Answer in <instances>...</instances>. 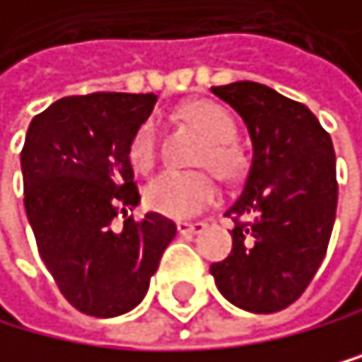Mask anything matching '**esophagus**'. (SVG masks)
Segmentation results:
<instances>
[{"instance_id": "1", "label": "esophagus", "mask_w": 362, "mask_h": 362, "mask_svg": "<svg viewBox=\"0 0 362 362\" xmlns=\"http://www.w3.org/2000/svg\"><path fill=\"white\" fill-rule=\"evenodd\" d=\"M207 228V223L203 221H194V223H189V221H177V233L182 235V237H192V235H200Z\"/></svg>"}]
</instances>
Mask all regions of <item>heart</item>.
<instances>
[{"label":"heart","mask_w":362,"mask_h":362,"mask_svg":"<svg viewBox=\"0 0 362 362\" xmlns=\"http://www.w3.org/2000/svg\"><path fill=\"white\" fill-rule=\"evenodd\" d=\"M185 118L194 123L207 136V144L200 148L198 164L212 166L218 175L235 177L244 166L242 153L233 144L237 134V125L233 116L223 107L214 102H194L185 111ZM157 157V123L153 118L141 123L132 136L129 144V162L134 168L146 170L153 166ZM218 187L212 173L207 170H173L166 168L157 173L146 185L144 200L146 207L153 212L170 216V218H187L198 214L200 209L212 205L216 200Z\"/></svg>","instance_id":"b5f03b06"}]
</instances>
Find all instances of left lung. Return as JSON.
<instances>
[{"mask_svg": "<svg viewBox=\"0 0 362 362\" xmlns=\"http://www.w3.org/2000/svg\"><path fill=\"white\" fill-rule=\"evenodd\" d=\"M244 118L253 159L226 216L233 251L209 267L218 292L248 313H278L310 285L338 207L331 136L301 102L255 81L212 86Z\"/></svg>", "mask_w": 362, "mask_h": 362, "instance_id": "8db88e82", "label": "left lung"}]
</instances>
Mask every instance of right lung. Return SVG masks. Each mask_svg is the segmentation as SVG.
<instances>
[{
  "label": "right lung",
  "instance_id": "1",
  "mask_svg": "<svg viewBox=\"0 0 362 362\" xmlns=\"http://www.w3.org/2000/svg\"><path fill=\"white\" fill-rule=\"evenodd\" d=\"M155 102L153 93L61 98L31 120L20 153L40 260L66 301L90 317L139 305L175 237V223L157 212L127 216L141 200L129 144Z\"/></svg>",
  "mask_w": 362,
  "mask_h": 362
}]
</instances>
